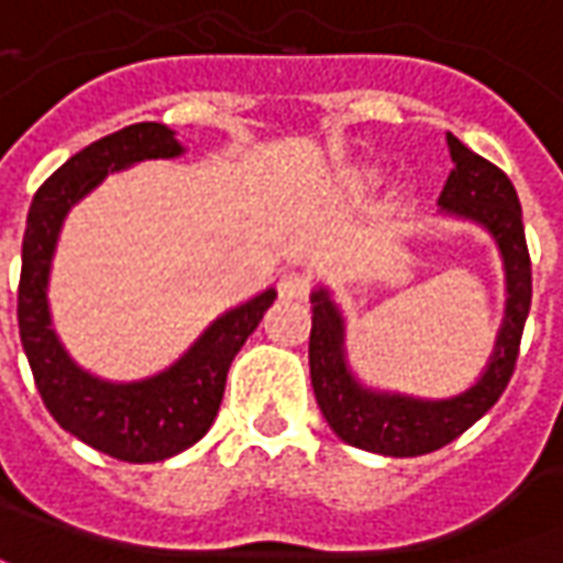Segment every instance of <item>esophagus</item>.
Here are the masks:
<instances>
[{
  "instance_id": "esophagus-1",
  "label": "esophagus",
  "mask_w": 563,
  "mask_h": 563,
  "mask_svg": "<svg viewBox=\"0 0 563 563\" xmlns=\"http://www.w3.org/2000/svg\"><path fill=\"white\" fill-rule=\"evenodd\" d=\"M280 298H295V301H301L310 295L313 289V277L307 274V271H286L280 277Z\"/></svg>"
}]
</instances>
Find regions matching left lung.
I'll use <instances>...</instances> for the list:
<instances>
[{"label":"left lung","mask_w":563,"mask_h":563,"mask_svg":"<svg viewBox=\"0 0 563 563\" xmlns=\"http://www.w3.org/2000/svg\"><path fill=\"white\" fill-rule=\"evenodd\" d=\"M446 141L455 168L449 172L440 205L495 234L507 265V319L497 334L492 365L485 367L479 383L449 401H416L358 386L343 362L341 313L325 289L313 292L310 379L319 410L343 443L391 459H413L446 446L495 407L516 371L521 331L531 310V256L516 186L497 165L464 147L455 135H446Z\"/></svg>","instance_id":"obj_1"}]
</instances>
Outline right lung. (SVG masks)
<instances>
[{
  "mask_svg": "<svg viewBox=\"0 0 563 563\" xmlns=\"http://www.w3.org/2000/svg\"><path fill=\"white\" fill-rule=\"evenodd\" d=\"M180 153L184 147L162 123H135L92 141L38 186L23 232L18 325L44 407L68 434L132 464L172 459L208 434L234 355L277 298L268 289L229 310L177 365L141 383L90 377L59 346L47 313V274L66 213L92 186L102 184L108 172H120L141 159H172Z\"/></svg>",
  "mask_w": 563,
  "mask_h": 563,
  "instance_id": "obj_1",
  "label": "right lung"
}]
</instances>
